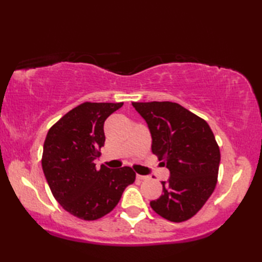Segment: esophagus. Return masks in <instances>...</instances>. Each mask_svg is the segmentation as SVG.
Returning a JSON list of instances; mask_svg holds the SVG:
<instances>
[{
    "label": "esophagus",
    "mask_w": 262,
    "mask_h": 262,
    "mask_svg": "<svg viewBox=\"0 0 262 262\" xmlns=\"http://www.w3.org/2000/svg\"><path fill=\"white\" fill-rule=\"evenodd\" d=\"M136 178H137L138 180H146V179H148L147 176H142V174H137Z\"/></svg>",
    "instance_id": "esophagus-1"
}]
</instances>
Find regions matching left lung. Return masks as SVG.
Here are the masks:
<instances>
[{
  "label": "left lung",
  "instance_id": "left-lung-1",
  "mask_svg": "<svg viewBox=\"0 0 262 262\" xmlns=\"http://www.w3.org/2000/svg\"><path fill=\"white\" fill-rule=\"evenodd\" d=\"M146 121L152 152L170 171L163 193L149 205L163 219L180 223L197 214L211 196L221 162L220 147L204 119L169 101L133 102Z\"/></svg>",
  "mask_w": 262,
  "mask_h": 262
}]
</instances>
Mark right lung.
<instances>
[{"label": "right lung", "mask_w": 262, "mask_h": 262, "mask_svg": "<svg viewBox=\"0 0 262 262\" xmlns=\"http://www.w3.org/2000/svg\"><path fill=\"white\" fill-rule=\"evenodd\" d=\"M120 103L85 102L69 111L46 136L42 171L55 199L77 219L94 221L119 203L127 186L135 181L129 166L97 170L94 160L104 145L103 124Z\"/></svg>", "instance_id": "obj_1"}]
</instances>
